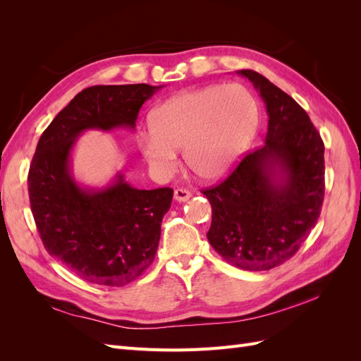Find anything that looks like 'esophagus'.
<instances>
[{
    "label": "esophagus",
    "instance_id": "esophagus-1",
    "mask_svg": "<svg viewBox=\"0 0 361 361\" xmlns=\"http://www.w3.org/2000/svg\"><path fill=\"white\" fill-rule=\"evenodd\" d=\"M190 197H191V192L188 190H183V188L174 190V200L176 202H187Z\"/></svg>",
    "mask_w": 361,
    "mask_h": 361
}]
</instances>
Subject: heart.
Segmentation results:
<instances>
[{
    "mask_svg": "<svg viewBox=\"0 0 361 361\" xmlns=\"http://www.w3.org/2000/svg\"><path fill=\"white\" fill-rule=\"evenodd\" d=\"M150 133L137 138L141 157L159 176L176 169V150L194 176L216 180L231 170L253 138L255 97L239 84L207 85L185 92L157 106Z\"/></svg>",
    "mask_w": 361,
    "mask_h": 361,
    "instance_id": "obj_1",
    "label": "heart"
}]
</instances>
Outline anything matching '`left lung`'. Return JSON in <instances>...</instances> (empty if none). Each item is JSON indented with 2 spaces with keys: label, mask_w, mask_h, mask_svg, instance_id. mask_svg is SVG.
<instances>
[{
  "label": "left lung",
  "mask_w": 361,
  "mask_h": 361,
  "mask_svg": "<svg viewBox=\"0 0 361 361\" xmlns=\"http://www.w3.org/2000/svg\"><path fill=\"white\" fill-rule=\"evenodd\" d=\"M268 114L265 145L250 152L220 185L203 190L212 206L207 241L228 264L267 271L297 253L324 202V143L302 108L255 71Z\"/></svg>",
  "instance_id": "obj_1"
}]
</instances>
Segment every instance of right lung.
I'll list each match as a JSON object with an SVG mask.
<instances>
[{"label": "right lung", "instance_id": "add662e5", "mask_svg": "<svg viewBox=\"0 0 361 361\" xmlns=\"http://www.w3.org/2000/svg\"><path fill=\"white\" fill-rule=\"evenodd\" d=\"M164 85H93L63 108L42 134L28 171L31 212L47 251L75 276L125 286L154 262L173 190H138L122 173L104 188L73 179L72 149L89 129L133 130L141 105Z\"/></svg>", "mask_w": 361, "mask_h": 361}]
</instances>
